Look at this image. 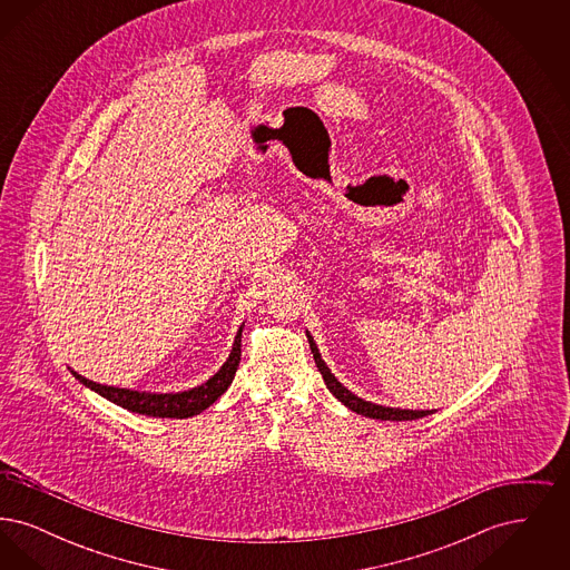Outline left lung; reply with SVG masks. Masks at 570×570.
I'll use <instances>...</instances> for the list:
<instances>
[{"instance_id": "8db88e82", "label": "left lung", "mask_w": 570, "mask_h": 570, "mask_svg": "<svg viewBox=\"0 0 570 570\" xmlns=\"http://www.w3.org/2000/svg\"><path fill=\"white\" fill-rule=\"evenodd\" d=\"M307 342H309V348H312V354H314L316 367H318V372L323 374L326 389H328L344 406L351 407L356 414H363V416H370V419H380V421H412V419H421V416L434 414V410H402V407L379 406V404H372V402H365V400L356 397L340 380L331 374V370L326 367L323 356L318 353V346L314 344V337H312L309 333H307Z\"/></svg>"}]
</instances>
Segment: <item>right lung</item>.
<instances>
[{
    "instance_id": "add662e5",
    "label": "right lung",
    "mask_w": 570,
    "mask_h": 570,
    "mask_svg": "<svg viewBox=\"0 0 570 570\" xmlns=\"http://www.w3.org/2000/svg\"><path fill=\"white\" fill-rule=\"evenodd\" d=\"M242 331H244V326H239L233 351L228 354L226 363L219 367L216 376H212L200 386H194L190 391H181V393H140V391H130V389H117V386L98 384V382L87 380L77 372H72V374H75V379L82 382L85 386H89L91 391H96L98 395L107 397L112 404L126 407L130 412L147 414V416H160V419H188V416H194V414L212 406L217 397L230 386V382L235 379V372L239 367V361H242Z\"/></svg>"
}]
</instances>
